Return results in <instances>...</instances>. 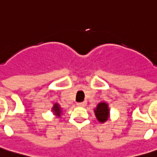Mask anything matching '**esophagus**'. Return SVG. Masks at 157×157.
Returning <instances> with one entry per match:
<instances>
[{
  "mask_svg": "<svg viewBox=\"0 0 157 157\" xmlns=\"http://www.w3.org/2000/svg\"><path fill=\"white\" fill-rule=\"evenodd\" d=\"M78 107H86V102H81V103H77Z\"/></svg>",
  "mask_w": 157,
  "mask_h": 157,
  "instance_id": "1",
  "label": "esophagus"
}]
</instances>
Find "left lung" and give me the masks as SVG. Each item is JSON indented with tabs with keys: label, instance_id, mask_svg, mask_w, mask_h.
<instances>
[{
	"label": "left lung",
	"instance_id": "left-lung-1",
	"mask_svg": "<svg viewBox=\"0 0 157 157\" xmlns=\"http://www.w3.org/2000/svg\"><path fill=\"white\" fill-rule=\"evenodd\" d=\"M95 116L97 119L100 122H105L108 118L109 109L107 107V104L105 103H100L97 106V108L94 110Z\"/></svg>",
	"mask_w": 157,
	"mask_h": 157
}]
</instances>
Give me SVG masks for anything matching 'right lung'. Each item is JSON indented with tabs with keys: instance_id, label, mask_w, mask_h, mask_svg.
I'll use <instances>...</instances> for the list:
<instances>
[{
	"instance_id": "right-lung-1",
	"label": "right lung",
	"mask_w": 157,
	"mask_h": 157,
	"mask_svg": "<svg viewBox=\"0 0 157 157\" xmlns=\"http://www.w3.org/2000/svg\"><path fill=\"white\" fill-rule=\"evenodd\" d=\"M54 111V113L57 115H60V113H61V109H60V107H59V104H54V109H53Z\"/></svg>"
}]
</instances>
